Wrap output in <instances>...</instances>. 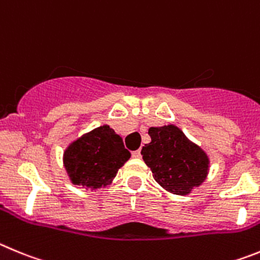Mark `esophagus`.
I'll list each match as a JSON object with an SVG mask.
<instances>
[{
    "mask_svg": "<svg viewBox=\"0 0 260 260\" xmlns=\"http://www.w3.org/2000/svg\"><path fill=\"white\" fill-rule=\"evenodd\" d=\"M132 156H133V158H141V151H140V150L132 151Z\"/></svg>",
    "mask_w": 260,
    "mask_h": 260,
    "instance_id": "34e87169",
    "label": "esophagus"
}]
</instances>
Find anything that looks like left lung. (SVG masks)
Returning a JSON list of instances; mask_svg holds the SVG:
<instances>
[{"label": "left lung", "instance_id": "1", "mask_svg": "<svg viewBox=\"0 0 260 260\" xmlns=\"http://www.w3.org/2000/svg\"><path fill=\"white\" fill-rule=\"evenodd\" d=\"M150 144L142 146V158L153 177L166 190L186 196L205 181L209 158L175 125L149 128Z\"/></svg>", "mask_w": 260, "mask_h": 260}]
</instances>
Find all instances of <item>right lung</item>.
I'll use <instances>...</instances> for the list:
<instances>
[{"label":"right lung","mask_w":260,"mask_h":260,"mask_svg":"<svg viewBox=\"0 0 260 260\" xmlns=\"http://www.w3.org/2000/svg\"><path fill=\"white\" fill-rule=\"evenodd\" d=\"M129 158L120 136L104 125L72 142L63 162L75 185L98 189L109 185Z\"/></svg>","instance_id":"add662e5"}]
</instances>
